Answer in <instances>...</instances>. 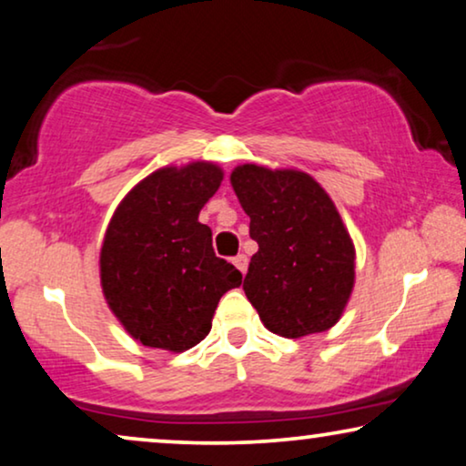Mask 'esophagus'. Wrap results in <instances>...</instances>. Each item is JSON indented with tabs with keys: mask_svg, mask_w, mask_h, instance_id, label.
<instances>
[{
	"mask_svg": "<svg viewBox=\"0 0 466 466\" xmlns=\"http://www.w3.org/2000/svg\"><path fill=\"white\" fill-rule=\"evenodd\" d=\"M233 265L238 267L241 273H246L248 271V257H246V254H238V257L233 258Z\"/></svg>",
	"mask_w": 466,
	"mask_h": 466,
	"instance_id": "34e87169",
	"label": "esophagus"
}]
</instances>
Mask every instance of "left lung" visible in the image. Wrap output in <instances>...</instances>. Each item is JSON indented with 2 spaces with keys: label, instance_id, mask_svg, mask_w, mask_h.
Returning <instances> with one entry per match:
<instances>
[{
  "label": "left lung",
  "instance_id": "obj_1",
  "mask_svg": "<svg viewBox=\"0 0 466 466\" xmlns=\"http://www.w3.org/2000/svg\"><path fill=\"white\" fill-rule=\"evenodd\" d=\"M231 187L250 216L244 292L271 333L297 339L329 330L354 289V244L320 184L297 169L239 165Z\"/></svg>",
  "mask_w": 466,
  "mask_h": 466
}]
</instances>
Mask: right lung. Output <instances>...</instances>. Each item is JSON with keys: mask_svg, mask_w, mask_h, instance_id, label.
I'll return each mask as SVG.
<instances>
[{"mask_svg": "<svg viewBox=\"0 0 466 466\" xmlns=\"http://www.w3.org/2000/svg\"><path fill=\"white\" fill-rule=\"evenodd\" d=\"M222 169L197 161L163 167L136 184L114 212L101 246V289L114 316L148 348L184 352L212 329L214 311L241 273L212 248L199 212Z\"/></svg>", "mask_w": 466, "mask_h": 466, "instance_id": "obj_1", "label": "right lung"}]
</instances>
